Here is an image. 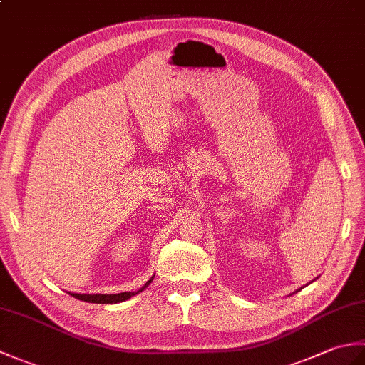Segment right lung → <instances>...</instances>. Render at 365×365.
<instances>
[{
    "label": "right lung",
    "mask_w": 365,
    "mask_h": 365,
    "mask_svg": "<svg viewBox=\"0 0 365 365\" xmlns=\"http://www.w3.org/2000/svg\"><path fill=\"white\" fill-rule=\"evenodd\" d=\"M152 281H153V276L138 292H122V293H115V294H102V293H96V294L68 293V294H72V297H75L76 299L86 301V302H97V304H114V302H122L131 297H135V294H138L139 292H143L147 285H150Z\"/></svg>",
    "instance_id": "1"
}]
</instances>
